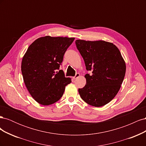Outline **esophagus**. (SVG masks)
I'll return each instance as SVG.
<instances>
[{
	"label": "esophagus",
	"mask_w": 146,
	"mask_h": 146,
	"mask_svg": "<svg viewBox=\"0 0 146 146\" xmlns=\"http://www.w3.org/2000/svg\"><path fill=\"white\" fill-rule=\"evenodd\" d=\"M78 77H80V74H79V73H77V74H76V76H75L74 77H72V78L74 79V80H75V79H76V78H78Z\"/></svg>",
	"instance_id": "esophagus-1"
}]
</instances>
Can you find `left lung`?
Here are the masks:
<instances>
[{
  "instance_id": "8db88e82",
  "label": "left lung",
  "mask_w": 146,
  "mask_h": 146,
  "mask_svg": "<svg viewBox=\"0 0 146 146\" xmlns=\"http://www.w3.org/2000/svg\"><path fill=\"white\" fill-rule=\"evenodd\" d=\"M85 61L86 85L78 89L81 98L90 105L100 107L111 101L120 90L126 66L120 51L113 43L105 41H76Z\"/></svg>"
}]
</instances>
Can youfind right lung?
Listing matches in <instances>:
<instances>
[{
	"label": "right lung",
	"mask_w": 146,
	"mask_h": 146,
	"mask_svg": "<svg viewBox=\"0 0 146 146\" xmlns=\"http://www.w3.org/2000/svg\"><path fill=\"white\" fill-rule=\"evenodd\" d=\"M74 39L46 36L38 38L29 47L22 60L21 71L26 87L38 103H55L71 82L63 70H58Z\"/></svg>",
	"instance_id": "add662e5"
}]
</instances>
